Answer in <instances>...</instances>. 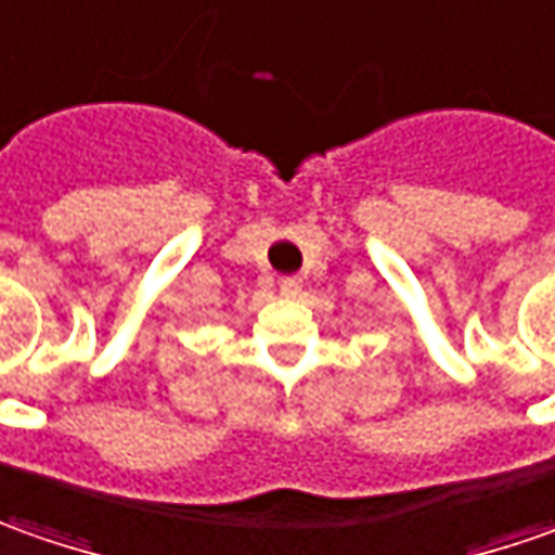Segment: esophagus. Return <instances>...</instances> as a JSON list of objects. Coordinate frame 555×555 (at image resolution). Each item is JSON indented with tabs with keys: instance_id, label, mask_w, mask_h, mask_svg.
Returning <instances> with one entry per match:
<instances>
[{
	"instance_id": "1",
	"label": "esophagus",
	"mask_w": 555,
	"mask_h": 555,
	"mask_svg": "<svg viewBox=\"0 0 555 555\" xmlns=\"http://www.w3.org/2000/svg\"><path fill=\"white\" fill-rule=\"evenodd\" d=\"M279 292H282V297H297L300 295V279H282V282H279Z\"/></svg>"
}]
</instances>
